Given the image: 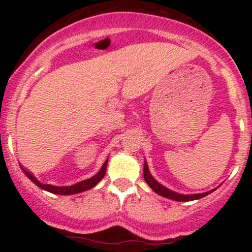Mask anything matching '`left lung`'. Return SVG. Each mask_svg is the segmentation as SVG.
Masks as SVG:
<instances>
[{
    "instance_id": "1",
    "label": "left lung",
    "mask_w": 252,
    "mask_h": 252,
    "mask_svg": "<svg viewBox=\"0 0 252 252\" xmlns=\"http://www.w3.org/2000/svg\"><path fill=\"white\" fill-rule=\"evenodd\" d=\"M143 176L144 180H146L148 186L154 190L155 193H158V195L163 196V198L167 199H172V200L175 201H192V200H198V199L204 198V196L209 195L210 193H212L215 189H211L209 192L205 193H198V194H180V193H176L174 190L167 189V187L162 186L161 184H158V181L153 178L152 174H150L149 168H148V163L147 161H144V167H143Z\"/></svg>"
}]
</instances>
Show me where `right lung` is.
<instances>
[{"label":"right lung","mask_w":252,"mask_h":252,"mask_svg":"<svg viewBox=\"0 0 252 252\" xmlns=\"http://www.w3.org/2000/svg\"><path fill=\"white\" fill-rule=\"evenodd\" d=\"M108 160H109V158H108ZM108 160H106L105 162L103 163V166L100 167L99 172H98L96 175H94L92 178L86 179V180L77 182V184H74V185H71V186H54V185L41 184V182L37 180L35 176L32 175L30 172H27V170H26L25 168H22V167H21V169L24 170L25 174L27 175L28 178H30V180L33 181L37 187H40V189L47 190V192L54 193V194L71 195V194H77V193L85 192V190L94 189V187L96 186L98 182H99L104 178V175H105L106 166H108Z\"/></svg>","instance_id":"add662e5"}]
</instances>
